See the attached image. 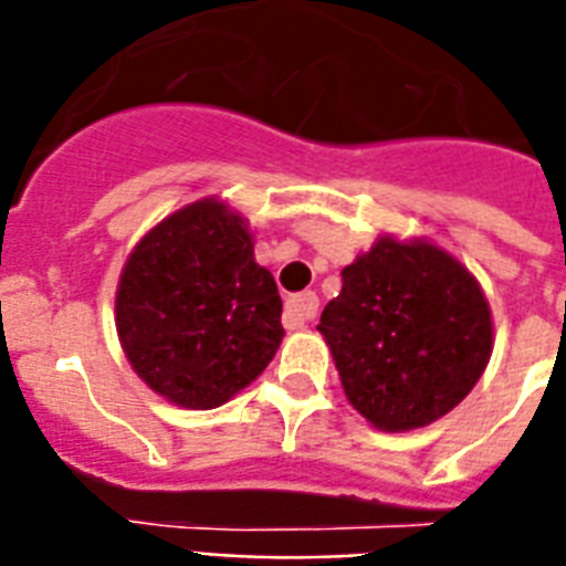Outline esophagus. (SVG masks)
Instances as JSON below:
<instances>
[{
	"label": "esophagus",
	"mask_w": 566,
	"mask_h": 566,
	"mask_svg": "<svg viewBox=\"0 0 566 566\" xmlns=\"http://www.w3.org/2000/svg\"><path fill=\"white\" fill-rule=\"evenodd\" d=\"M317 293H296V296H291L287 305H284V323L291 328L305 326V323H311V319L317 317Z\"/></svg>",
	"instance_id": "esophagus-1"
}]
</instances>
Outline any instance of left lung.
Listing matches in <instances>:
<instances>
[{"mask_svg": "<svg viewBox=\"0 0 566 566\" xmlns=\"http://www.w3.org/2000/svg\"><path fill=\"white\" fill-rule=\"evenodd\" d=\"M340 279L317 328L355 411L385 431L452 411L493 349L491 308L467 266L422 240L378 238Z\"/></svg>", "mask_w": 566, "mask_h": 566, "instance_id": "1", "label": "left lung"}]
</instances>
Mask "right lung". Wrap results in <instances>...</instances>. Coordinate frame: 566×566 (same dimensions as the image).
I'll list each match as a JSON object with an SVG mask.
<instances>
[{"label": "right lung", "mask_w": 566, "mask_h": 566, "mask_svg": "<svg viewBox=\"0 0 566 566\" xmlns=\"http://www.w3.org/2000/svg\"><path fill=\"white\" fill-rule=\"evenodd\" d=\"M117 332L135 373L185 408H217L282 344V296L247 222L217 199L161 220L128 255Z\"/></svg>", "instance_id": "obj_1"}]
</instances>
